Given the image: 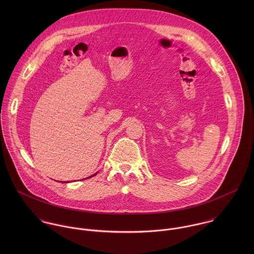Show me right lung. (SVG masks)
Masks as SVG:
<instances>
[{"label": "right lung", "instance_id": "obj_1", "mask_svg": "<svg viewBox=\"0 0 254 254\" xmlns=\"http://www.w3.org/2000/svg\"><path fill=\"white\" fill-rule=\"evenodd\" d=\"M95 175H97V173H96V174H95ZM95 175H92V176H91V177H93V176H95ZM66 183H67V182H66Z\"/></svg>", "mask_w": 254, "mask_h": 254}]
</instances>
